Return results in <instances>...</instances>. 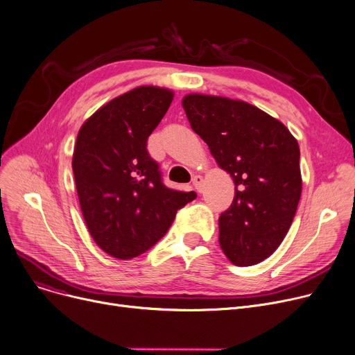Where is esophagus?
I'll list each match as a JSON object with an SVG mask.
<instances>
[{"instance_id":"obj_1","label":"esophagus","mask_w":355,"mask_h":355,"mask_svg":"<svg viewBox=\"0 0 355 355\" xmlns=\"http://www.w3.org/2000/svg\"><path fill=\"white\" fill-rule=\"evenodd\" d=\"M192 184H193V187L196 189V192H202V184H203V178L200 176V175H196V176H193V179H192Z\"/></svg>"}]
</instances>
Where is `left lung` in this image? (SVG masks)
Wrapping results in <instances>:
<instances>
[{
  "mask_svg": "<svg viewBox=\"0 0 355 355\" xmlns=\"http://www.w3.org/2000/svg\"><path fill=\"white\" fill-rule=\"evenodd\" d=\"M182 106L219 168L232 176L235 198L219 216V245L234 265L272 255L301 198L300 146L284 124L242 100L192 93Z\"/></svg>",
  "mask_w": 355,
  "mask_h": 355,
  "instance_id": "8db88e82",
  "label": "left lung"
}]
</instances>
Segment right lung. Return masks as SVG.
I'll return each instance as SVG.
<instances>
[{"mask_svg": "<svg viewBox=\"0 0 355 355\" xmlns=\"http://www.w3.org/2000/svg\"><path fill=\"white\" fill-rule=\"evenodd\" d=\"M172 100L169 89L140 86L104 104L78 130L73 173L81 214L94 242L113 258L148 251L196 198L166 187L146 149Z\"/></svg>", "mask_w": 355, "mask_h": 355, "instance_id": "1", "label": "right lung"}]
</instances>
